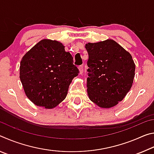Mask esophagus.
<instances>
[{
	"mask_svg": "<svg viewBox=\"0 0 154 154\" xmlns=\"http://www.w3.org/2000/svg\"><path fill=\"white\" fill-rule=\"evenodd\" d=\"M79 74L82 75L83 72V65H81L79 66Z\"/></svg>",
	"mask_w": 154,
	"mask_h": 154,
	"instance_id": "34e87169",
	"label": "esophagus"
}]
</instances>
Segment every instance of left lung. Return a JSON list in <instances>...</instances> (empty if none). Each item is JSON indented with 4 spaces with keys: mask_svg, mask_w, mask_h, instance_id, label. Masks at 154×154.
I'll use <instances>...</instances> for the list:
<instances>
[{
    "mask_svg": "<svg viewBox=\"0 0 154 154\" xmlns=\"http://www.w3.org/2000/svg\"><path fill=\"white\" fill-rule=\"evenodd\" d=\"M89 58L88 94L101 108L118 105L131 88L135 64L128 51L112 39L85 44Z\"/></svg>",
    "mask_w": 154,
    "mask_h": 154,
    "instance_id": "8db88e82",
    "label": "left lung"
}]
</instances>
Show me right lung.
<instances>
[{
  "label": "right lung",
  "mask_w": 154,
  "mask_h": 154,
  "mask_svg": "<svg viewBox=\"0 0 154 154\" xmlns=\"http://www.w3.org/2000/svg\"><path fill=\"white\" fill-rule=\"evenodd\" d=\"M73 58L58 41L43 39L20 62V78L24 92L35 105L53 109L63 101L69 85L79 73Z\"/></svg>",
  "instance_id": "add662e5"
}]
</instances>
